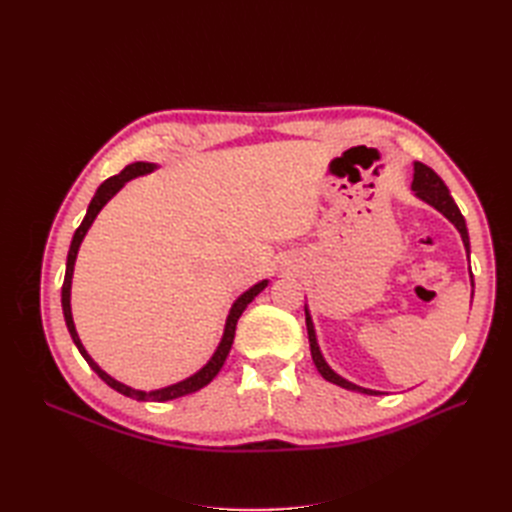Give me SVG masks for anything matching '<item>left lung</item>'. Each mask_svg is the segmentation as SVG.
<instances>
[{
  "label": "left lung",
  "mask_w": 512,
  "mask_h": 512,
  "mask_svg": "<svg viewBox=\"0 0 512 512\" xmlns=\"http://www.w3.org/2000/svg\"><path fill=\"white\" fill-rule=\"evenodd\" d=\"M412 190L414 194L425 200L427 205H431L433 209H438L444 218L448 222H453V226L459 230V235L463 239V245H466V252L470 256V237H468V228H466V220H463V215L459 211V207L455 205V200L451 196V192H448V188L444 185V181L433 173V170L421 162H414V181H412ZM472 275V271H470ZM472 286H474V280H472ZM474 294V292H472ZM305 324H307V337H309V350H312V359H314V365L316 369L320 371V376L324 380H329L337 386H342V389H348V391H356V393H365V395H380L378 391H371V389H363V386H356L352 382H348L346 378H342L339 374H335V371L327 365V361H324V356L318 348V342H316V331H314V322H312V316H309L307 307H305Z\"/></svg>",
  "instance_id": "1"
}]
</instances>
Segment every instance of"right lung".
<instances>
[{
	"instance_id": "obj_1",
	"label": "right lung",
	"mask_w": 512,
	"mask_h": 512,
	"mask_svg": "<svg viewBox=\"0 0 512 512\" xmlns=\"http://www.w3.org/2000/svg\"><path fill=\"white\" fill-rule=\"evenodd\" d=\"M156 168H158L156 164H149V162H134V164H128L126 168H123L119 175H115V177H111V179H106V181L100 185V188L96 190V196L91 198V203H89V207H87V213H85V218H83L81 226L76 228L74 237H72L70 252H68V262H66L64 286H61V307H64L66 327H68V331H70L72 342L76 344V348H79V352L83 354V359L87 361V365H89L91 369H94L96 374H98L108 386H111V389H115L117 393L126 395V397H132V399H136V401H168V399H177V397H183V395H190V393H194V391H198V389H203V386H207L215 376L220 374V369H222V365H224V361H226V356H228V352H230V348H232V339H235L237 320H239L241 314L245 312V307L254 301L256 294H260L262 290L267 288V284H269V280H262V282L254 284L250 290H245L235 303H232L230 314H228V318H226V327H224L222 342H220L218 350L213 352L209 363H207L203 369H198L194 376L185 378V380H181V382H177V384L164 386V389L149 391V393H147V391H136V389H132V386H128V384H123V382L111 378V376L106 374L104 369H100V365H98L94 359H91V356H89L87 350H85V346L81 344L79 333H76L74 320H72L70 288H72V273H74L76 254H79V247H81V243H83V239H85V235H87L89 226L94 224L96 215L102 211V207L108 203V200H111L130 179L147 175V173H151V170H156Z\"/></svg>"
}]
</instances>
